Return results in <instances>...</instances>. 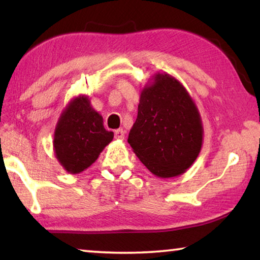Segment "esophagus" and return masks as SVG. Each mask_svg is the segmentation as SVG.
<instances>
[{"label": "esophagus", "instance_id": "34e87169", "mask_svg": "<svg viewBox=\"0 0 260 260\" xmlns=\"http://www.w3.org/2000/svg\"><path fill=\"white\" fill-rule=\"evenodd\" d=\"M114 139L124 140V139H125V131H124V129H117V131H114Z\"/></svg>", "mask_w": 260, "mask_h": 260}]
</instances>
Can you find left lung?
I'll list each match as a JSON object with an SVG mask.
<instances>
[{"label": "left lung", "mask_w": 260, "mask_h": 260, "mask_svg": "<svg viewBox=\"0 0 260 260\" xmlns=\"http://www.w3.org/2000/svg\"><path fill=\"white\" fill-rule=\"evenodd\" d=\"M141 91L138 118L128 143L152 174L172 178L196 160L203 142V126L195 102L177 79L157 73Z\"/></svg>", "instance_id": "left-lung-1"}]
</instances>
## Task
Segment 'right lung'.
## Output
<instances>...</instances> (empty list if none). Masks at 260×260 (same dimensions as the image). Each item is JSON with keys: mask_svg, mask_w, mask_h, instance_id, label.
I'll return each instance as SVG.
<instances>
[{"mask_svg": "<svg viewBox=\"0 0 260 260\" xmlns=\"http://www.w3.org/2000/svg\"><path fill=\"white\" fill-rule=\"evenodd\" d=\"M113 132L104 128L103 118L87 96L73 99L61 112L54 134V150L60 165L71 174L88 169L111 142Z\"/></svg>", "mask_w": 260, "mask_h": 260, "instance_id": "1", "label": "right lung"}]
</instances>
